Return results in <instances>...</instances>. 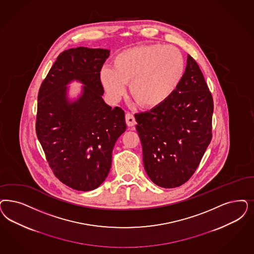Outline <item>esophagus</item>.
Segmentation results:
<instances>
[{
    "label": "esophagus",
    "instance_id": "1",
    "mask_svg": "<svg viewBox=\"0 0 254 254\" xmlns=\"http://www.w3.org/2000/svg\"><path fill=\"white\" fill-rule=\"evenodd\" d=\"M126 123H127V125L128 127H133L136 124L134 115L130 114V113H127V114H126Z\"/></svg>",
    "mask_w": 254,
    "mask_h": 254
}]
</instances>
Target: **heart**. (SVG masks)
Returning a JSON list of instances; mask_svg holds the SVG:
<instances>
[{
    "label": "heart",
    "mask_w": 254,
    "mask_h": 254,
    "mask_svg": "<svg viewBox=\"0 0 254 254\" xmlns=\"http://www.w3.org/2000/svg\"><path fill=\"white\" fill-rule=\"evenodd\" d=\"M183 56L174 46L146 45L125 50L104 67L100 80L107 94L118 99L129 82L134 100L144 108H154L167 100L178 87L184 74Z\"/></svg>",
    "instance_id": "heart-1"
}]
</instances>
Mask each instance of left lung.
<instances>
[{
	"mask_svg": "<svg viewBox=\"0 0 254 254\" xmlns=\"http://www.w3.org/2000/svg\"><path fill=\"white\" fill-rule=\"evenodd\" d=\"M213 111L205 79L189 54L173 95L149 112L135 114L143 165L155 184L173 189L192 176L212 139Z\"/></svg>",
	"mask_w": 254,
	"mask_h": 254,
	"instance_id": "left-lung-1",
	"label": "left lung"
}]
</instances>
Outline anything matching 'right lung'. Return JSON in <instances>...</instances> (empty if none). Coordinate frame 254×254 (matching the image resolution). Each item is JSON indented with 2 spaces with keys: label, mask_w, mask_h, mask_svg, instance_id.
I'll list each match as a JSON object with an SVG mask.
<instances>
[{
  "label": "right lung",
  "mask_w": 254,
  "mask_h": 254,
  "mask_svg": "<svg viewBox=\"0 0 254 254\" xmlns=\"http://www.w3.org/2000/svg\"><path fill=\"white\" fill-rule=\"evenodd\" d=\"M109 50L79 47L60 53L37 96L35 131L54 175L73 190L89 191L103 183L117 139L126 131L121 108L107 105L100 71ZM85 86L70 103L66 85Z\"/></svg>",
  "instance_id": "add662e5"
}]
</instances>
